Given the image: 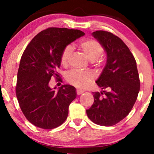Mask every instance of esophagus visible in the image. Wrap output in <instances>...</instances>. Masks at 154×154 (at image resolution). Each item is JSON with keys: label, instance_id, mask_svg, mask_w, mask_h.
<instances>
[{"label": "esophagus", "instance_id": "34e87169", "mask_svg": "<svg viewBox=\"0 0 154 154\" xmlns=\"http://www.w3.org/2000/svg\"><path fill=\"white\" fill-rule=\"evenodd\" d=\"M82 93H84V91H82V90H77V95H81Z\"/></svg>", "mask_w": 154, "mask_h": 154}]
</instances>
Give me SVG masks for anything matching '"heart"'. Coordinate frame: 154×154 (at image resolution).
Wrapping results in <instances>:
<instances>
[{"label":"heart","instance_id":"1","mask_svg":"<svg viewBox=\"0 0 154 154\" xmlns=\"http://www.w3.org/2000/svg\"><path fill=\"white\" fill-rule=\"evenodd\" d=\"M79 48L82 50L90 61H94L103 54V46L98 41L92 39L83 40L79 44ZM71 45H67L63 48L61 55V63L66 65L72 54ZM66 79L69 82L77 88H86L93 79V75L88 72H79L72 70L66 75Z\"/></svg>","mask_w":154,"mask_h":154}]
</instances>
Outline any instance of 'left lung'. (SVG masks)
<instances>
[{"instance_id":"obj_1","label":"left lung","mask_w":154,"mask_h":154,"mask_svg":"<svg viewBox=\"0 0 154 154\" xmlns=\"http://www.w3.org/2000/svg\"><path fill=\"white\" fill-rule=\"evenodd\" d=\"M106 53V66L95 81L102 91L93 93L94 103L86 111L93 122L112 126L128 115L140 91V79L133 55L122 40L109 32L92 33ZM104 94V97L102 95Z\"/></svg>"}]
</instances>
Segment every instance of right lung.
I'll return each mask as SVG.
<instances>
[{
	"mask_svg": "<svg viewBox=\"0 0 154 154\" xmlns=\"http://www.w3.org/2000/svg\"><path fill=\"white\" fill-rule=\"evenodd\" d=\"M83 35L78 29L48 28L38 33L23 53L16 94L23 114L35 126L51 130L66 119L69 106L77 97L76 88L63 85L56 92L49 82L52 76L59 77L57 70L63 48Z\"/></svg>",
	"mask_w": 154,
	"mask_h": 154,
	"instance_id": "right-lung-1",
	"label": "right lung"
}]
</instances>
